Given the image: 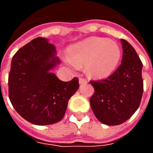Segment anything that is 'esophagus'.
Segmentation results:
<instances>
[{
	"label": "esophagus",
	"instance_id": "34e87169",
	"mask_svg": "<svg viewBox=\"0 0 153 153\" xmlns=\"http://www.w3.org/2000/svg\"><path fill=\"white\" fill-rule=\"evenodd\" d=\"M79 84H83V83H85L87 82V80L85 79H83V78H80L79 79Z\"/></svg>",
	"mask_w": 153,
	"mask_h": 153
}]
</instances>
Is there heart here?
<instances>
[{
	"mask_svg": "<svg viewBox=\"0 0 153 153\" xmlns=\"http://www.w3.org/2000/svg\"><path fill=\"white\" fill-rule=\"evenodd\" d=\"M67 64L74 70L86 64L87 72L91 76L103 79L116 70L121 57L118 44L106 38H91L70 47Z\"/></svg>",
	"mask_w": 153,
	"mask_h": 153,
	"instance_id": "heart-1",
	"label": "heart"
}]
</instances>
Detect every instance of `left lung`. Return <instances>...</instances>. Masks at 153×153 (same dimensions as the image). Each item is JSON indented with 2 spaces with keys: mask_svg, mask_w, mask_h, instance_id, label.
<instances>
[{
  "mask_svg": "<svg viewBox=\"0 0 153 153\" xmlns=\"http://www.w3.org/2000/svg\"><path fill=\"white\" fill-rule=\"evenodd\" d=\"M123 49L121 65L107 79L90 81L94 93L90 106L101 123L118 125L137 111L143 93V63L130 44L120 39Z\"/></svg>",
  "mask_w": 153,
  "mask_h": 153,
  "instance_id": "8db88e82",
  "label": "left lung"
}]
</instances>
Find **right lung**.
Listing matches in <instances>:
<instances>
[{"mask_svg": "<svg viewBox=\"0 0 153 153\" xmlns=\"http://www.w3.org/2000/svg\"><path fill=\"white\" fill-rule=\"evenodd\" d=\"M47 38L32 40L15 54L9 74V98L15 111L32 124L47 125L63 118L79 84L60 80L51 72L60 61Z\"/></svg>", "mask_w": 153, "mask_h": 153, "instance_id": "add662e5", "label": "right lung"}]
</instances>
